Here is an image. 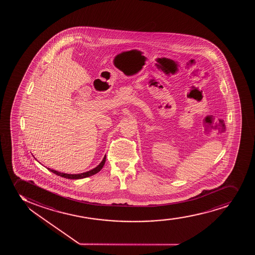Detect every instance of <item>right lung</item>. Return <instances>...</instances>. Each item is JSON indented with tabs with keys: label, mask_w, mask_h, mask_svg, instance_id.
<instances>
[{
	"label": "right lung",
	"mask_w": 255,
	"mask_h": 255,
	"mask_svg": "<svg viewBox=\"0 0 255 255\" xmlns=\"http://www.w3.org/2000/svg\"><path fill=\"white\" fill-rule=\"evenodd\" d=\"M106 155H105V157L103 159L102 161L100 162V165H98L96 167H94V169L88 171V172H86V173H78V174H68V173H60V172H58V171H55V170L50 169V168H47V169L51 171L52 173H55L56 175L60 176V177H63V178H65V179H84V178L90 177V176L94 175V174H96L97 173H99L100 170L102 169V167H104L105 163H106Z\"/></svg>",
	"instance_id": "obj_1"
}]
</instances>
